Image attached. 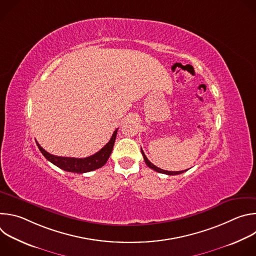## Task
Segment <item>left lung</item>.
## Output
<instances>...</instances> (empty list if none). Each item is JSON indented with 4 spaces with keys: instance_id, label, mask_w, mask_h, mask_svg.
Masks as SVG:
<instances>
[{
    "instance_id": "left-lung-1",
    "label": "left lung",
    "mask_w": 256,
    "mask_h": 256,
    "mask_svg": "<svg viewBox=\"0 0 256 256\" xmlns=\"http://www.w3.org/2000/svg\"><path fill=\"white\" fill-rule=\"evenodd\" d=\"M142 156H144V162H146V164H147L150 168H152L153 170H155V171H157V172H159V173H163V174H167V175H177V174H181V173H184V172H186V171H188V169H186V170H182V171H167V170H163V169H161V168H159V167H157V166H155L153 163H151L149 160H148V158L146 157V155H144V153L142 152Z\"/></svg>"
}]
</instances>
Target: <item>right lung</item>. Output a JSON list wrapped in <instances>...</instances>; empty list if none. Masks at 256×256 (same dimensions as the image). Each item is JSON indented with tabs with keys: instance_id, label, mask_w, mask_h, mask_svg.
Instances as JSON below:
<instances>
[{
	"instance_id": "right-lung-1",
	"label": "right lung",
	"mask_w": 256,
	"mask_h": 256,
	"mask_svg": "<svg viewBox=\"0 0 256 256\" xmlns=\"http://www.w3.org/2000/svg\"><path fill=\"white\" fill-rule=\"evenodd\" d=\"M116 128L114 132L112 134V136L109 140V142L104 146V147L97 152L96 154L86 157V158H70V157H60V156H54L46 152L44 149H42V146L38 144V147L42 153V155L52 164L58 166V168L68 171V172H74V173H86L93 171L95 169H98L102 167L108 160L109 156H110L112 149H114V144L116 142V134H118Z\"/></svg>"
}]
</instances>
